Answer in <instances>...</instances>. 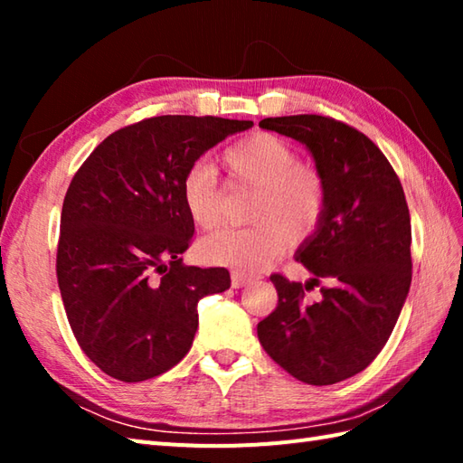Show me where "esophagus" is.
<instances>
[{
    "label": "esophagus",
    "instance_id": "1",
    "mask_svg": "<svg viewBox=\"0 0 463 463\" xmlns=\"http://www.w3.org/2000/svg\"><path fill=\"white\" fill-rule=\"evenodd\" d=\"M231 279H232V288H242L244 284H249L252 280L250 274H244V272H239V270L232 272Z\"/></svg>",
    "mask_w": 463,
    "mask_h": 463
}]
</instances>
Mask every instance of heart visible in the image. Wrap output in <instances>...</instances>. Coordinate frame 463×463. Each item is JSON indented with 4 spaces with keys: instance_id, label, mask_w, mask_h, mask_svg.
<instances>
[{
    "instance_id": "b5f03b06",
    "label": "heart",
    "mask_w": 463,
    "mask_h": 463,
    "mask_svg": "<svg viewBox=\"0 0 463 463\" xmlns=\"http://www.w3.org/2000/svg\"><path fill=\"white\" fill-rule=\"evenodd\" d=\"M234 179L257 186L250 221L242 229H222L201 242L206 262L242 272L260 270L279 257L287 242L302 241L317 229L326 189L317 169L298 163V153L270 133L252 135L224 151ZM183 204L203 231L221 219V189L211 165H196L183 179Z\"/></svg>"
}]
</instances>
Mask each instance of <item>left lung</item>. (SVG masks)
<instances>
[{"mask_svg":"<svg viewBox=\"0 0 463 463\" xmlns=\"http://www.w3.org/2000/svg\"><path fill=\"white\" fill-rule=\"evenodd\" d=\"M260 129L302 143L326 189L322 219L297 250L323 298L304 305L302 284L270 280L279 304L259 340L290 376L312 386L352 378L378 356L411 282V224L404 189L366 135L322 115L262 119Z\"/></svg>","mask_w":463,"mask_h":463,"instance_id":"obj_1","label":"left lung"}]
</instances>
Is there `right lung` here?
<instances>
[{
    "label": "right lung",
    "mask_w": 463,
    "mask_h": 463,
    "mask_svg": "<svg viewBox=\"0 0 463 463\" xmlns=\"http://www.w3.org/2000/svg\"><path fill=\"white\" fill-rule=\"evenodd\" d=\"M252 121L163 115L113 135L69 184L57 282L81 350L111 378L143 382L179 364L199 328L196 304L231 287L226 269L184 267L194 222L183 179Z\"/></svg>",
    "instance_id": "right-lung-1"
}]
</instances>
